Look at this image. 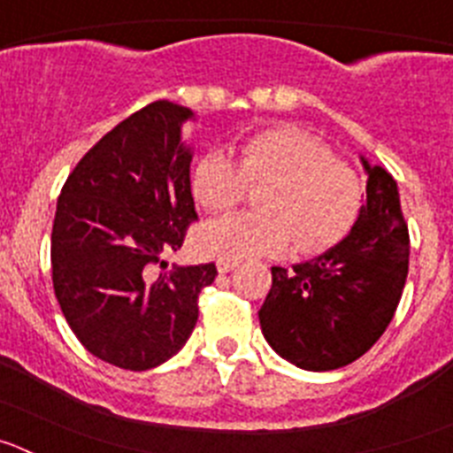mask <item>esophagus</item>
Here are the masks:
<instances>
[{
	"instance_id": "34e87169",
	"label": "esophagus",
	"mask_w": 453,
	"mask_h": 453,
	"mask_svg": "<svg viewBox=\"0 0 453 453\" xmlns=\"http://www.w3.org/2000/svg\"><path fill=\"white\" fill-rule=\"evenodd\" d=\"M215 265H218L219 274H226V272H231L234 267H238V261H235V258H218Z\"/></svg>"
}]
</instances>
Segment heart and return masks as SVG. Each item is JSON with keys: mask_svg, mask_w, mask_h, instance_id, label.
<instances>
[{"mask_svg": "<svg viewBox=\"0 0 453 453\" xmlns=\"http://www.w3.org/2000/svg\"><path fill=\"white\" fill-rule=\"evenodd\" d=\"M256 213L211 219L197 231L202 251L226 258L279 256L297 245L303 254L329 250L349 234L361 208V181L335 161L322 140L299 127L258 131L235 147L202 154L192 167V195L208 211H229L247 183H263Z\"/></svg>", "mask_w": 453, "mask_h": 453, "instance_id": "1", "label": "heart"}]
</instances>
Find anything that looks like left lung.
<instances>
[{"label": "left lung", "instance_id": "8db88e82", "mask_svg": "<svg viewBox=\"0 0 453 453\" xmlns=\"http://www.w3.org/2000/svg\"><path fill=\"white\" fill-rule=\"evenodd\" d=\"M367 199L349 235L292 270L272 267V288L258 311L276 354L311 372L361 358L388 329L408 276L406 219L397 181L370 165Z\"/></svg>", "mask_w": 453, "mask_h": 453}]
</instances>
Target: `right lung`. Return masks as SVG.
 <instances>
[{
	"label": "right lung",
	"mask_w": 453,
	"mask_h": 453,
	"mask_svg": "<svg viewBox=\"0 0 453 453\" xmlns=\"http://www.w3.org/2000/svg\"><path fill=\"white\" fill-rule=\"evenodd\" d=\"M190 108L161 99L122 119L67 177L51 229V281L70 329L92 356L151 370L177 354L199 318L215 263L167 267L197 219Z\"/></svg>",
	"instance_id": "1"
}]
</instances>
